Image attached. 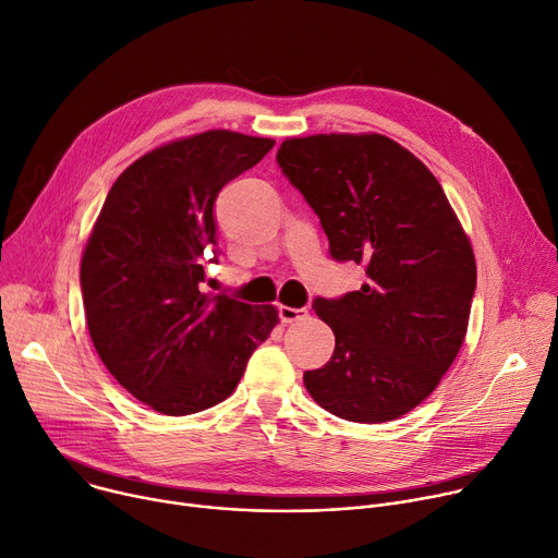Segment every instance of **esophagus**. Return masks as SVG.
I'll list each match as a JSON object with an SVG mask.
<instances>
[{"label":"esophagus","instance_id":"obj_1","mask_svg":"<svg viewBox=\"0 0 558 558\" xmlns=\"http://www.w3.org/2000/svg\"><path fill=\"white\" fill-rule=\"evenodd\" d=\"M278 314H280V320L282 323H295V320H305L307 318V310H293V307H280L278 310Z\"/></svg>","mask_w":558,"mask_h":558}]
</instances>
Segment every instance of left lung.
<instances>
[{"label": "left lung", "instance_id": "obj_1", "mask_svg": "<svg viewBox=\"0 0 558 558\" xmlns=\"http://www.w3.org/2000/svg\"><path fill=\"white\" fill-rule=\"evenodd\" d=\"M276 160L320 218L331 258L367 274L359 291L316 298L336 349L302 380L344 421L400 418L459 356L476 291L472 242L434 173L380 133L289 137Z\"/></svg>", "mask_w": 558, "mask_h": 558}]
</instances>
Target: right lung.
I'll list each match as a JSON object with an SVG mask.
<instances>
[{
  "mask_svg": "<svg viewBox=\"0 0 558 558\" xmlns=\"http://www.w3.org/2000/svg\"><path fill=\"white\" fill-rule=\"evenodd\" d=\"M274 144L227 129L162 144L124 169L93 225L80 267L90 340L111 376L160 414L229 398L278 325L274 305L199 291L220 189Z\"/></svg>",
  "mask_w": 558,
  "mask_h": 558,
  "instance_id": "add662e5",
  "label": "right lung"
}]
</instances>
